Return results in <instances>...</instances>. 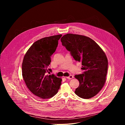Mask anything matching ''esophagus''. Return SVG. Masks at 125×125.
Instances as JSON below:
<instances>
[{
    "mask_svg": "<svg viewBox=\"0 0 125 125\" xmlns=\"http://www.w3.org/2000/svg\"><path fill=\"white\" fill-rule=\"evenodd\" d=\"M66 78L68 79H72L74 78V76L73 75H70L68 77H66Z\"/></svg>",
    "mask_w": 125,
    "mask_h": 125,
    "instance_id": "obj_1",
    "label": "esophagus"
}]
</instances>
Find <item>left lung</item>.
<instances>
[{
	"instance_id": "8db88e82",
	"label": "left lung",
	"mask_w": 125,
	"mask_h": 125,
	"mask_svg": "<svg viewBox=\"0 0 125 125\" xmlns=\"http://www.w3.org/2000/svg\"><path fill=\"white\" fill-rule=\"evenodd\" d=\"M61 42L75 60L82 62L84 71L75 76L80 83L75 93L84 99L94 96L104 85L107 73L108 60L104 52L94 40L82 35L67 33Z\"/></svg>"
}]
</instances>
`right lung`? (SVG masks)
Instances as JSON below:
<instances>
[{
	"label": "right lung",
	"mask_w": 125,
	"mask_h": 125,
	"mask_svg": "<svg viewBox=\"0 0 125 125\" xmlns=\"http://www.w3.org/2000/svg\"><path fill=\"white\" fill-rule=\"evenodd\" d=\"M62 34L41 39L28 49L22 63V76L29 90L35 95L47 99L55 95L60 88L62 79L54 75H48L51 56Z\"/></svg>",
	"instance_id": "right-lung-1"
}]
</instances>
